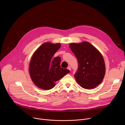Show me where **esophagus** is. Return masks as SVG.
<instances>
[{"instance_id": "esophagus-1", "label": "esophagus", "mask_w": 125, "mask_h": 125, "mask_svg": "<svg viewBox=\"0 0 125 125\" xmlns=\"http://www.w3.org/2000/svg\"><path fill=\"white\" fill-rule=\"evenodd\" d=\"M68 68V70H69L70 71H71V66H69L68 67V68Z\"/></svg>"}]
</instances>
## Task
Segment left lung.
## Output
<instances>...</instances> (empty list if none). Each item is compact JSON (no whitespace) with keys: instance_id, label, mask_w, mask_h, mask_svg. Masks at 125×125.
Listing matches in <instances>:
<instances>
[{"instance_id":"1","label":"left lung","mask_w":125,"mask_h":125,"mask_svg":"<svg viewBox=\"0 0 125 125\" xmlns=\"http://www.w3.org/2000/svg\"><path fill=\"white\" fill-rule=\"evenodd\" d=\"M70 48L78 61V69L74 75L79 85L85 89L94 88L102 81L105 74V63L100 52L86 42L71 43Z\"/></svg>"}]
</instances>
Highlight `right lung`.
Masks as SVG:
<instances>
[{
	"label": "right lung",
	"instance_id": "1",
	"mask_svg": "<svg viewBox=\"0 0 125 125\" xmlns=\"http://www.w3.org/2000/svg\"><path fill=\"white\" fill-rule=\"evenodd\" d=\"M60 43L45 42L33 54L29 65V73L33 83L43 90L54 87L55 82L70 72L60 66L61 58L53 56L60 48Z\"/></svg>",
	"mask_w": 125,
	"mask_h": 125
}]
</instances>
